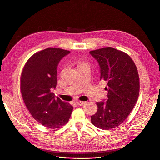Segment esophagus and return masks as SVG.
Wrapping results in <instances>:
<instances>
[{"label": "esophagus", "mask_w": 160, "mask_h": 160, "mask_svg": "<svg viewBox=\"0 0 160 160\" xmlns=\"http://www.w3.org/2000/svg\"><path fill=\"white\" fill-rule=\"evenodd\" d=\"M76 104L78 105H84L86 103V102H84V101H77L76 102Z\"/></svg>", "instance_id": "obj_1"}]
</instances>
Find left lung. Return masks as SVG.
I'll return each instance as SVG.
<instances>
[{"mask_svg":"<svg viewBox=\"0 0 160 160\" xmlns=\"http://www.w3.org/2000/svg\"><path fill=\"white\" fill-rule=\"evenodd\" d=\"M89 53L100 66V80L107 82L108 100L97 102L98 110L91 117L93 125L103 130L118 127L126 119L139 93V77L129 55L113 48H102Z\"/></svg>","mask_w":160,"mask_h":160,"instance_id":"left-lung-1","label":"left lung"}]
</instances>
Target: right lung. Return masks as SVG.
Segmentation results:
<instances>
[{
	"instance_id": "add662e5",
	"label": "right lung",
	"mask_w": 160,
	"mask_h": 160,
	"mask_svg": "<svg viewBox=\"0 0 160 160\" xmlns=\"http://www.w3.org/2000/svg\"><path fill=\"white\" fill-rule=\"evenodd\" d=\"M70 51L48 48L36 52L25 64L21 77V92L32 117L48 128H60L69 120L73 106L51 92L57 85L59 61Z\"/></svg>"
}]
</instances>
